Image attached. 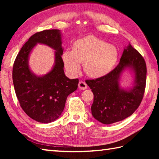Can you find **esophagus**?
I'll list each match as a JSON object with an SVG mask.
<instances>
[{"instance_id":"obj_1","label":"esophagus","mask_w":159,"mask_h":159,"mask_svg":"<svg viewBox=\"0 0 159 159\" xmlns=\"http://www.w3.org/2000/svg\"><path fill=\"white\" fill-rule=\"evenodd\" d=\"M87 84L83 81H80L79 83V88L81 90H85L87 89Z\"/></svg>"}]
</instances>
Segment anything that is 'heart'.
I'll use <instances>...</instances> for the list:
<instances>
[{"mask_svg":"<svg viewBox=\"0 0 159 159\" xmlns=\"http://www.w3.org/2000/svg\"><path fill=\"white\" fill-rule=\"evenodd\" d=\"M117 49L94 36H87L74 43L72 50H66L62 59L66 70L72 75L80 72V64L88 76L100 79L113 70L118 59Z\"/></svg>","mask_w":159,"mask_h":159,"instance_id":"heart-1","label":"heart"}]
</instances>
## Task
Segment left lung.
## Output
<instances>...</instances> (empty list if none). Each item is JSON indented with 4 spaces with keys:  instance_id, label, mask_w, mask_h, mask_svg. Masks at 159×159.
<instances>
[{
    "instance_id": "8db88e82",
    "label": "left lung",
    "mask_w": 159,
    "mask_h": 159,
    "mask_svg": "<svg viewBox=\"0 0 159 159\" xmlns=\"http://www.w3.org/2000/svg\"><path fill=\"white\" fill-rule=\"evenodd\" d=\"M128 67L135 73V85L129 91L121 89L119 83L121 72ZM146 73L143 57L129 44L124 48L119 64L108 75L86 80L93 93V102L91 107L93 117L104 124H111L131 116L143 98Z\"/></svg>"
}]
</instances>
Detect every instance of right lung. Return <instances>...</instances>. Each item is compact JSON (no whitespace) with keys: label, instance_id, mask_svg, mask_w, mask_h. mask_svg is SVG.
Wrapping results in <instances>:
<instances>
[{"label":"right lung","instance_id":"1","mask_svg":"<svg viewBox=\"0 0 159 159\" xmlns=\"http://www.w3.org/2000/svg\"><path fill=\"white\" fill-rule=\"evenodd\" d=\"M38 43L55 49L56 63L42 77L33 74L28 67L29 54ZM61 34L59 30H44L33 35L20 50L13 66V83L20 107L33 120L50 123L59 118L67 97L77 89L79 79H70L63 71Z\"/></svg>","mask_w":159,"mask_h":159}]
</instances>
